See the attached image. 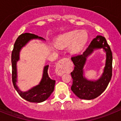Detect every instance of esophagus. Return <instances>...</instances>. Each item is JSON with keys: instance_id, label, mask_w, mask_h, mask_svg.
Returning a JSON list of instances; mask_svg holds the SVG:
<instances>
[{"instance_id": "34e87169", "label": "esophagus", "mask_w": 121, "mask_h": 121, "mask_svg": "<svg viewBox=\"0 0 121 121\" xmlns=\"http://www.w3.org/2000/svg\"><path fill=\"white\" fill-rule=\"evenodd\" d=\"M69 59L67 58H64L59 60L56 67V73L59 76H62L67 71L68 68V63Z\"/></svg>"}]
</instances>
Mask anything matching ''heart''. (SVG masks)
I'll list each match as a JSON object with an SVG mask.
<instances>
[{"label": "heart", "instance_id": "1", "mask_svg": "<svg viewBox=\"0 0 121 121\" xmlns=\"http://www.w3.org/2000/svg\"><path fill=\"white\" fill-rule=\"evenodd\" d=\"M88 39L85 31H70L56 37L55 45L59 48H64L68 46V51L74 54L79 53L84 47Z\"/></svg>", "mask_w": 121, "mask_h": 121}]
</instances>
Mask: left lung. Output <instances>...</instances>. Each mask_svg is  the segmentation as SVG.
I'll return each mask as SVG.
<instances>
[{
	"instance_id": "1",
	"label": "left lung",
	"mask_w": 121,
	"mask_h": 121,
	"mask_svg": "<svg viewBox=\"0 0 121 121\" xmlns=\"http://www.w3.org/2000/svg\"><path fill=\"white\" fill-rule=\"evenodd\" d=\"M102 48L106 53V60L102 75L97 80H88L83 76V67L86 58L96 49ZM112 53L107 40L102 36H97L91 42L82 54L71 57L74 65L71 73L73 84L71 89L80 99L91 100L96 98L105 90L112 76Z\"/></svg>"
}]
</instances>
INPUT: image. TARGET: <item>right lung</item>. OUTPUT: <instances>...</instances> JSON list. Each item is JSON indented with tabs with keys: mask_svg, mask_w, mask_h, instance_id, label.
<instances>
[{
	"mask_svg": "<svg viewBox=\"0 0 121 121\" xmlns=\"http://www.w3.org/2000/svg\"><path fill=\"white\" fill-rule=\"evenodd\" d=\"M33 39H40L45 40L43 38L39 37L32 33H24L17 37L11 54V64H12V81L14 87L19 95L23 99L30 102L40 103L43 102L50 96L53 92L55 85V80L51 79L48 74L49 65H45L43 68V74L41 81L38 85L33 86L26 91H22L19 89L17 85V62L20 59V51L23 47Z\"/></svg>",
	"mask_w": 121,
	"mask_h": 121,
	"instance_id": "right-lung-1",
	"label": "right lung"
}]
</instances>
